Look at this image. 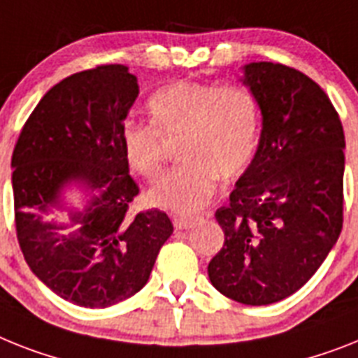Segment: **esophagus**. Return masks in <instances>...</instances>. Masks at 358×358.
<instances>
[{
  "instance_id": "esophagus-1",
  "label": "esophagus",
  "mask_w": 358,
  "mask_h": 358,
  "mask_svg": "<svg viewBox=\"0 0 358 358\" xmlns=\"http://www.w3.org/2000/svg\"><path fill=\"white\" fill-rule=\"evenodd\" d=\"M173 225H176L177 230L194 229L197 225V217H194V215H177V217H173Z\"/></svg>"
}]
</instances>
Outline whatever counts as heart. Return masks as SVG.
Segmentation results:
<instances>
[{
    "instance_id": "obj_1",
    "label": "heart",
    "mask_w": 358,
    "mask_h": 358,
    "mask_svg": "<svg viewBox=\"0 0 358 358\" xmlns=\"http://www.w3.org/2000/svg\"><path fill=\"white\" fill-rule=\"evenodd\" d=\"M153 126L129 122L120 133L124 159L138 176L153 179L162 168L164 137L182 135L185 161L155 182L148 203L177 214L199 210L215 190L217 176L234 179L252 161L259 135L258 100L239 85L177 80L150 96Z\"/></svg>"
}]
</instances>
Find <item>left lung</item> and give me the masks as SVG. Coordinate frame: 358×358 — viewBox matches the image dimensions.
I'll list each match as a JSON object with an SVG mask.
<instances>
[{
	"label": "left lung",
	"mask_w": 358,
	"mask_h": 358,
	"mask_svg": "<svg viewBox=\"0 0 358 358\" xmlns=\"http://www.w3.org/2000/svg\"><path fill=\"white\" fill-rule=\"evenodd\" d=\"M241 82L258 100L262 133L215 210L225 243L208 278L230 300L268 306L306 285L341 236L345 141L329 96L300 71L252 62Z\"/></svg>",
	"instance_id": "8db88e82"
}]
</instances>
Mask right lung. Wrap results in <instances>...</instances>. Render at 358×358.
Returning <instances> with one entry per match:
<instances>
[{"instance_id":"add662e5","label":"right lung","mask_w":358,"mask_h":358,"mask_svg":"<svg viewBox=\"0 0 358 358\" xmlns=\"http://www.w3.org/2000/svg\"><path fill=\"white\" fill-rule=\"evenodd\" d=\"M137 96V76L126 66L75 73L43 94L14 146L23 258L52 292L80 307L115 306L141 291L173 232L157 208L129 214L138 186L120 133ZM71 185L90 196L84 209L63 199Z\"/></svg>"}]
</instances>
